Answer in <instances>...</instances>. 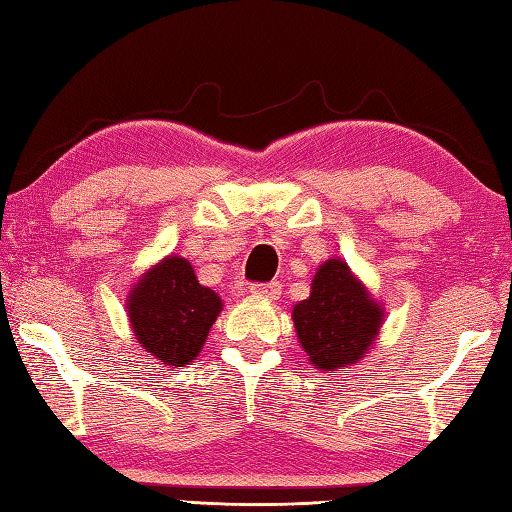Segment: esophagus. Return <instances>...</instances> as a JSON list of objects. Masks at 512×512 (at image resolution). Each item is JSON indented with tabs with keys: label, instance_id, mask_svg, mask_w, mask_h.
<instances>
[{
	"label": "esophagus",
	"instance_id": "34e87169",
	"mask_svg": "<svg viewBox=\"0 0 512 512\" xmlns=\"http://www.w3.org/2000/svg\"><path fill=\"white\" fill-rule=\"evenodd\" d=\"M250 293L257 297H266V299H279V295H282V286H279V282L253 284L250 286Z\"/></svg>",
	"mask_w": 512,
	"mask_h": 512
}]
</instances>
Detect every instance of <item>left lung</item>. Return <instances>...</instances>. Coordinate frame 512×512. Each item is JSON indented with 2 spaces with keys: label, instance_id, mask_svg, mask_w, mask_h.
I'll return each instance as SVG.
<instances>
[{
  "label": "left lung",
  "instance_id": "left-lung-1",
  "mask_svg": "<svg viewBox=\"0 0 512 512\" xmlns=\"http://www.w3.org/2000/svg\"><path fill=\"white\" fill-rule=\"evenodd\" d=\"M384 306L370 295L342 257L317 268L310 295L293 306L299 346L317 370L362 362L384 324Z\"/></svg>",
  "mask_w": 512,
  "mask_h": 512
}]
</instances>
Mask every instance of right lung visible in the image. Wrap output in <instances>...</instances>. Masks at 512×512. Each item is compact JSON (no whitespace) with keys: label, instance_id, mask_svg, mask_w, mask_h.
Instances as JSON below:
<instances>
[{"label":"right lung","instance_id":"obj_1","mask_svg":"<svg viewBox=\"0 0 512 512\" xmlns=\"http://www.w3.org/2000/svg\"><path fill=\"white\" fill-rule=\"evenodd\" d=\"M222 308V297L199 284L193 266L179 255L150 266L126 299L137 344L168 368L186 366L202 353Z\"/></svg>","mask_w":512,"mask_h":512}]
</instances>
